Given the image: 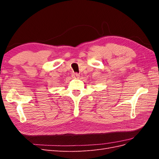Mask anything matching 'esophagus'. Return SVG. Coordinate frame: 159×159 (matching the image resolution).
Returning a JSON list of instances; mask_svg holds the SVG:
<instances>
[{"label":"esophagus","instance_id":"34e87169","mask_svg":"<svg viewBox=\"0 0 159 159\" xmlns=\"http://www.w3.org/2000/svg\"><path fill=\"white\" fill-rule=\"evenodd\" d=\"M79 77H80V74H78V73H73V74H72V78H73L77 79V78H79Z\"/></svg>","mask_w":159,"mask_h":159}]
</instances>
